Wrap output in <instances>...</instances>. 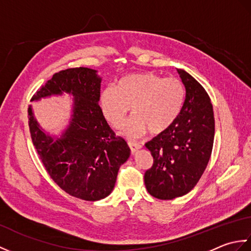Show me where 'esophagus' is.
I'll list each match as a JSON object with an SVG mask.
<instances>
[{
  "mask_svg": "<svg viewBox=\"0 0 251 251\" xmlns=\"http://www.w3.org/2000/svg\"><path fill=\"white\" fill-rule=\"evenodd\" d=\"M128 146L130 148V151L131 153H135L138 149H140L142 146L140 145V143L138 142H134V141H128Z\"/></svg>",
  "mask_w": 251,
  "mask_h": 251,
  "instance_id": "esophagus-1",
  "label": "esophagus"
}]
</instances>
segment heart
Segmentation results:
<instances>
[{"instance_id":"1","label":"heart","mask_w":251,"mask_h":251,"mask_svg":"<svg viewBox=\"0 0 251 251\" xmlns=\"http://www.w3.org/2000/svg\"><path fill=\"white\" fill-rule=\"evenodd\" d=\"M185 101V88L177 77H164L153 72L130 74L120 79L116 88L106 87L100 96L105 121L114 128L123 126L130 113L135 115L125 132L138 137L149 131L158 135L177 121Z\"/></svg>"}]
</instances>
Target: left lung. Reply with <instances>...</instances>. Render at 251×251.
<instances>
[{
	"label": "left lung",
	"mask_w": 251,
	"mask_h": 251,
	"mask_svg": "<svg viewBox=\"0 0 251 251\" xmlns=\"http://www.w3.org/2000/svg\"><path fill=\"white\" fill-rule=\"evenodd\" d=\"M185 86L182 111L169 128L146 143L153 165L145 174L149 193L159 200L182 196L199 182L211 155L214 110L205 88L177 69Z\"/></svg>",
	"instance_id": "1"
}]
</instances>
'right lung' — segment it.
Wrapping results in <instances>:
<instances>
[{"label":"right lung","mask_w":251,"mask_h":251,"mask_svg":"<svg viewBox=\"0 0 251 251\" xmlns=\"http://www.w3.org/2000/svg\"><path fill=\"white\" fill-rule=\"evenodd\" d=\"M101 78L88 68H70L55 73L31 98L71 94L73 115L65 134L54 141L40 128L28 108L30 135L42 164L60 188L84 201H99L115 185L120 166L130 149L115 135L98 104Z\"/></svg>","instance_id":"obj_1"}]
</instances>
